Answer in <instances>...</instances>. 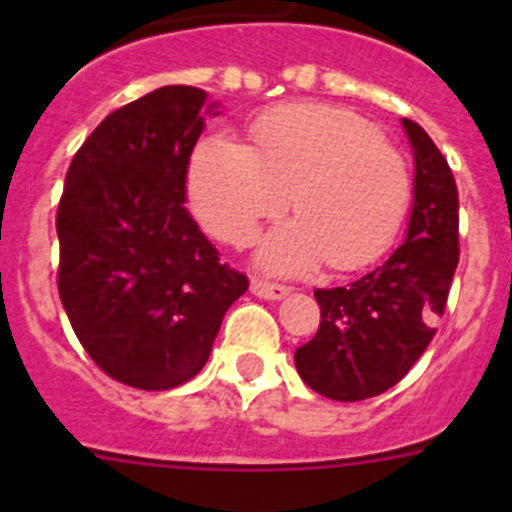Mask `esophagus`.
Segmentation results:
<instances>
[{
	"instance_id": "34e87169",
	"label": "esophagus",
	"mask_w": 512,
	"mask_h": 512,
	"mask_svg": "<svg viewBox=\"0 0 512 512\" xmlns=\"http://www.w3.org/2000/svg\"><path fill=\"white\" fill-rule=\"evenodd\" d=\"M251 292L256 297H261V300H282V297L289 295V287H284V284L264 282V279H253Z\"/></svg>"
}]
</instances>
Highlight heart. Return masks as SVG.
<instances>
[{"instance_id": "obj_1", "label": "heart", "mask_w": 512, "mask_h": 512, "mask_svg": "<svg viewBox=\"0 0 512 512\" xmlns=\"http://www.w3.org/2000/svg\"><path fill=\"white\" fill-rule=\"evenodd\" d=\"M189 205L202 228L243 246L292 194L295 220L264 238L259 264L307 274L328 259L359 269L390 246L410 202L405 158L359 115L292 104L253 125V148L207 135L189 164Z\"/></svg>"}]
</instances>
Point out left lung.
Here are the masks:
<instances>
[{
    "label": "left lung",
    "mask_w": 512,
    "mask_h": 512,
    "mask_svg": "<svg viewBox=\"0 0 512 512\" xmlns=\"http://www.w3.org/2000/svg\"><path fill=\"white\" fill-rule=\"evenodd\" d=\"M402 128L415 161L408 235L369 274L315 292L320 328L295 351L302 382L338 402L382 395L410 372L436 336L459 264L454 174L418 122L402 117Z\"/></svg>",
    "instance_id": "left-lung-1"
}]
</instances>
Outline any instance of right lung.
<instances>
[{"label": "right lung", "mask_w": 512, "mask_h": 512, "mask_svg": "<svg viewBox=\"0 0 512 512\" xmlns=\"http://www.w3.org/2000/svg\"><path fill=\"white\" fill-rule=\"evenodd\" d=\"M207 92L161 87L99 122L58 202V295L94 364L138 390H171L207 364L248 289L187 212V169Z\"/></svg>", "instance_id": "obj_1"}]
</instances>
